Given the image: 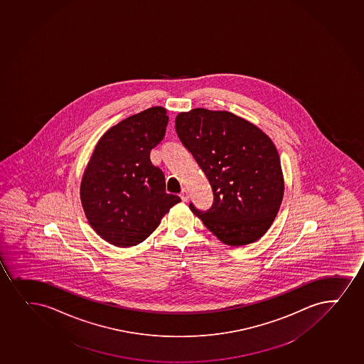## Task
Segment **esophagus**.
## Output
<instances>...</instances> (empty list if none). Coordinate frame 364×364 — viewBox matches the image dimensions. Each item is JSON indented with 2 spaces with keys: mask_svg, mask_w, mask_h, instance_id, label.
Masks as SVG:
<instances>
[{
  "mask_svg": "<svg viewBox=\"0 0 364 364\" xmlns=\"http://www.w3.org/2000/svg\"><path fill=\"white\" fill-rule=\"evenodd\" d=\"M180 197H181V200H183V201H184V202L188 201V190H186V188H183V190H181V193H180Z\"/></svg>",
  "mask_w": 364,
  "mask_h": 364,
  "instance_id": "1",
  "label": "esophagus"
}]
</instances>
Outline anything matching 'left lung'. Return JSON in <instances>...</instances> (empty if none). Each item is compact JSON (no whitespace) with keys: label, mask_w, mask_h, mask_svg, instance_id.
<instances>
[{"label":"left lung","mask_w":364,"mask_h":364,"mask_svg":"<svg viewBox=\"0 0 364 364\" xmlns=\"http://www.w3.org/2000/svg\"><path fill=\"white\" fill-rule=\"evenodd\" d=\"M180 141L205 171L214 201L190 210L223 244L244 246L264 235L278 214L284 176L278 150L261 129L227 111L195 108L176 118Z\"/></svg>","instance_id":"8db88e82"}]
</instances>
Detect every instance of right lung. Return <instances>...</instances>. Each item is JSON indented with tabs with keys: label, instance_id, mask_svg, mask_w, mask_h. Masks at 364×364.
Returning <instances> with one entry per match:
<instances>
[{
	"label": "right lung",
	"instance_id": "obj_1",
	"mask_svg": "<svg viewBox=\"0 0 364 364\" xmlns=\"http://www.w3.org/2000/svg\"><path fill=\"white\" fill-rule=\"evenodd\" d=\"M168 120L166 108H147L108 129L95 146L80 200L91 228L108 244L136 246L181 201L166 193L164 174L150 159Z\"/></svg>",
	"mask_w": 364,
	"mask_h": 364
}]
</instances>
